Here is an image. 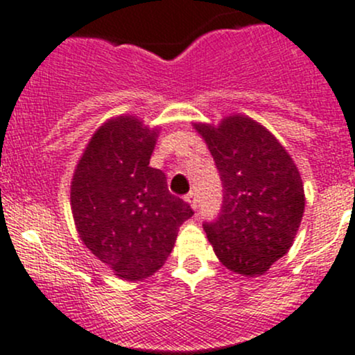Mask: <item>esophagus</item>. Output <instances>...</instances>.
<instances>
[{"label":"esophagus","instance_id":"34e87169","mask_svg":"<svg viewBox=\"0 0 355 355\" xmlns=\"http://www.w3.org/2000/svg\"><path fill=\"white\" fill-rule=\"evenodd\" d=\"M185 200L190 204V207L192 209H197V197H196V192H189L187 196H185Z\"/></svg>","mask_w":355,"mask_h":355}]
</instances>
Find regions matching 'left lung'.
Wrapping results in <instances>:
<instances>
[{
	"mask_svg": "<svg viewBox=\"0 0 355 355\" xmlns=\"http://www.w3.org/2000/svg\"><path fill=\"white\" fill-rule=\"evenodd\" d=\"M223 185L218 218L204 230L223 266L262 275L293 245L304 212V190L291 156L250 117H226L218 128L197 124Z\"/></svg>",
	"mask_w": 355,
	"mask_h": 355,
	"instance_id": "1",
	"label": "left lung"
}]
</instances>
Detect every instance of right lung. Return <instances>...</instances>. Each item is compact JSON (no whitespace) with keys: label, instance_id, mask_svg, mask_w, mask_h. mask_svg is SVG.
<instances>
[{"label":"right lung","instance_id":"add662e5","mask_svg":"<svg viewBox=\"0 0 355 355\" xmlns=\"http://www.w3.org/2000/svg\"><path fill=\"white\" fill-rule=\"evenodd\" d=\"M156 130L129 115L93 134L71 184V209L81 240L115 274L141 281L173 250L178 227L193 214L170 193L166 175L149 166Z\"/></svg>","mask_w":355,"mask_h":355}]
</instances>
